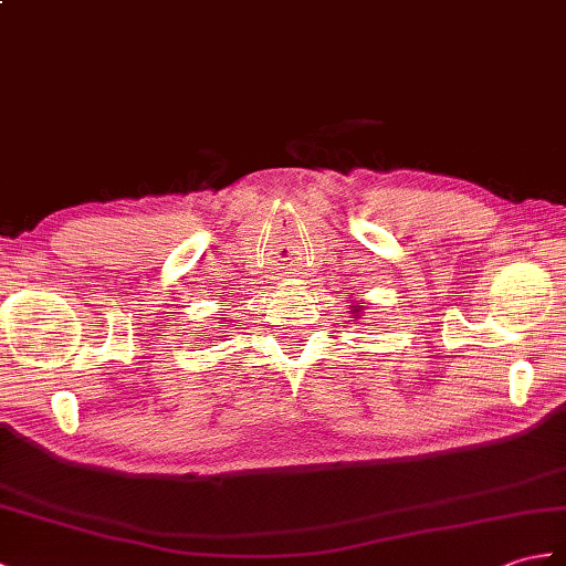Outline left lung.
<instances>
[{
    "instance_id": "left-lung-1",
    "label": "left lung",
    "mask_w": 566,
    "mask_h": 566,
    "mask_svg": "<svg viewBox=\"0 0 566 566\" xmlns=\"http://www.w3.org/2000/svg\"><path fill=\"white\" fill-rule=\"evenodd\" d=\"M354 313H357V311H354Z\"/></svg>"
}]
</instances>
